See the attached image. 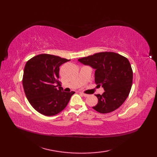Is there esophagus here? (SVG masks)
Here are the masks:
<instances>
[{"label":"esophagus","instance_id":"1","mask_svg":"<svg viewBox=\"0 0 157 157\" xmlns=\"http://www.w3.org/2000/svg\"><path fill=\"white\" fill-rule=\"evenodd\" d=\"M80 94H81V95H82V96H83L84 97H88V96H89V95H88V94H84V93H82V92H80Z\"/></svg>","mask_w":157,"mask_h":157}]
</instances>
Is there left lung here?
Masks as SVG:
<instances>
[{
	"label": "left lung",
	"mask_w": 157,
	"mask_h": 157,
	"mask_svg": "<svg viewBox=\"0 0 157 157\" xmlns=\"http://www.w3.org/2000/svg\"><path fill=\"white\" fill-rule=\"evenodd\" d=\"M78 61L95 71V82L104 88L96 94L98 104L92 108L100 113L114 111L122 105L130 94L133 71L128 59L120 54L104 52L80 58Z\"/></svg>",
	"instance_id": "obj_1"
}]
</instances>
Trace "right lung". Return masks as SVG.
I'll return each instance as SVG.
<instances>
[{
  "instance_id": "right-lung-1",
  "label": "right lung",
  "mask_w": 157,
  "mask_h": 157,
  "mask_svg": "<svg viewBox=\"0 0 157 157\" xmlns=\"http://www.w3.org/2000/svg\"><path fill=\"white\" fill-rule=\"evenodd\" d=\"M69 59L50 54H39L27 61L23 76L25 96L36 111L53 116L63 111L75 92H63L59 85V66ZM58 84V85H56Z\"/></svg>"
}]
</instances>
